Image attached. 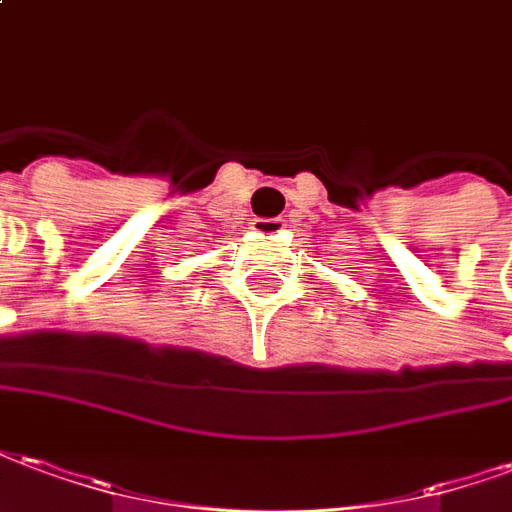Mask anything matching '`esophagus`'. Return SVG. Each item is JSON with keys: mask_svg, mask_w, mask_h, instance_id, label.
<instances>
[{"mask_svg": "<svg viewBox=\"0 0 512 512\" xmlns=\"http://www.w3.org/2000/svg\"><path fill=\"white\" fill-rule=\"evenodd\" d=\"M283 226H286V223H283L281 218H253L251 229L256 231V234H281Z\"/></svg>", "mask_w": 512, "mask_h": 512, "instance_id": "esophagus-1", "label": "esophagus"}]
</instances>
